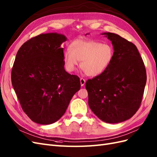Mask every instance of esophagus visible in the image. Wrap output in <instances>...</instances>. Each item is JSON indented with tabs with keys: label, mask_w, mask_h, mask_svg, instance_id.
I'll use <instances>...</instances> for the list:
<instances>
[{
	"label": "esophagus",
	"mask_w": 157,
	"mask_h": 157,
	"mask_svg": "<svg viewBox=\"0 0 157 157\" xmlns=\"http://www.w3.org/2000/svg\"><path fill=\"white\" fill-rule=\"evenodd\" d=\"M80 83H81V86H83L85 83H86V79L83 78L80 79Z\"/></svg>",
	"instance_id": "obj_1"
}]
</instances>
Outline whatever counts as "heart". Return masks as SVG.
<instances>
[{
  "label": "heart",
  "instance_id": "heart-1",
  "mask_svg": "<svg viewBox=\"0 0 157 157\" xmlns=\"http://www.w3.org/2000/svg\"><path fill=\"white\" fill-rule=\"evenodd\" d=\"M114 49L110 43H101L94 40L77 39L71 41L63 56V63L68 72H74L79 65L86 75H99L113 62Z\"/></svg>",
  "mask_w": 157,
  "mask_h": 157
}]
</instances>
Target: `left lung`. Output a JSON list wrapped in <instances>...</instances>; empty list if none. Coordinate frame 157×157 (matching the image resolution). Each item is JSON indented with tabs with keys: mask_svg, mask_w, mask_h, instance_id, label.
Masks as SVG:
<instances>
[{
	"mask_svg": "<svg viewBox=\"0 0 157 157\" xmlns=\"http://www.w3.org/2000/svg\"><path fill=\"white\" fill-rule=\"evenodd\" d=\"M101 35L111 41L114 59L104 73L87 81L88 103L103 122H122L132 118L141 105L147 82L145 67L133 43L113 33Z\"/></svg>",
	"mask_w": 157,
	"mask_h": 157,
	"instance_id": "1",
	"label": "left lung"
}]
</instances>
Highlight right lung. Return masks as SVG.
I'll return each mask as SVG.
<instances>
[{
  "mask_svg": "<svg viewBox=\"0 0 157 157\" xmlns=\"http://www.w3.org/2000/svg\"><path fill=\"white\" fill-rule=\"evenodd\" d=\"M64 35H39L22 44L12 67L13 88L22 109L33 122L51 124L59 120L74 94L79 78L64 70Z\"/></svg>",
  "mask_w": 157,
  "mask_h": 157,
  "instance_id": "add662e5",
  "label": "right lung"
}]
</instances>
